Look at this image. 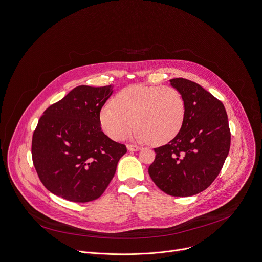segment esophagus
I'll return each mask as SVG.
<instances>
[{"label":"esophagus","mask_w":262,"mask_h":262,"mask_svg":"<svg viewBox=\"0 0 262 262\" xmlns=\"http://www.w3.org/2000/svg\"><path fill=\"white\" fill-rule=\"evenodd\" d=\"M127 149H128V151L135 152V151H138L140 148L138 146H134V144H127Z\"/></svg>","instance_id":"obj_1"}]
</instances>
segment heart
<instances>
[{
  "mask_svg": "<svg viewBox=\"0 0 262 262\" xmlns=\"http://www.w3.org/2000/svg\"><path fill=\"white\" fill-rule=\"evenodd\" d=\"M185 113L184 98L175 87L136 84L122 90L113 104L103 106L100 123L113 139H124L136 124L137 140L161 144L179 133Z\"/></svg>",
  "mask_w": 262,
  "mask_h": 262,
  "instance_id": "b5f03b06",
  "label": "heart"
}]
</instances>
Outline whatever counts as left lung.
<instances>
[{
    "label": "left lung",
    "mask_w": 262,
    "mask_h": 262,
    "mask_svg": "<svg viewBox=\"0 0 262 262\" xmlns=\"http://www.w3.org/2000/svg\"><path fill=\"white\" fill-rule=\"evenodd\" d=\"M169 82L184 98L185 120L175 137L154 149L149 175L165 193L190 196L210 186L224 165L231 142L228 116L223 103L195 82Z\"/></svg>",
    "instance_id": "left-lung-1"
}]
</instances>
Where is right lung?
I'll use <instances>...</instances> for the list:
<instances>
[{
	"label": "right lung",
	"mask_w": 262,
	"mask_h": 262,
	"mask_svg": "<svg viewBox=\"0 0 262 262\" xmlns=\"http://www.w3.org/2000/svg\"><path fill=\"white\" fill-rule=\"evenodd\" d=\"M113 86L75 87L46 109L32 138V159L48 190L68 201L85 203L102 195L116 165L127 153L125 144L104 134L103 105Z\"/></svg>",
	"instance_id": "obj_1"
}]
</instances>
